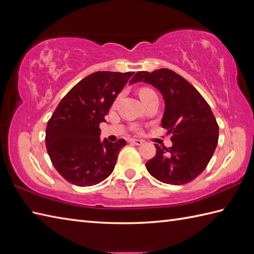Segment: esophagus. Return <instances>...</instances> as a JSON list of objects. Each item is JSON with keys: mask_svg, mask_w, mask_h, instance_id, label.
Returning <instances> with one entry per match:
<instances>
[{"mask_svg": "<svg viewBox=\"0 0 254 254\" xmlns=\"http://www.w3.org/2000/svg\"><path fill=\"white\" fill-rule=\"evenodd\" d=\"M130 142L133 143V144H135V145H142L143 144L142 139H137V138H131Z\"/></svg>", "mask_w": 254, "mask_h": 254, "instance_id": "1", "label": "esophagus"}]
</instances>
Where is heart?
<instances>
[{"label":"heart","mask_w":254,"mask_h":254,"mask_svg":"<svg viewBox=\"0 0 254 254\" xmlns=\"http://www.w3.org/2000/svg\"><path fill=\"white\" fill-rule=\"evenodd\" d=\"M150 94H155L154 90L149 89V88H142L141 90H139V97H141V99L144 98V97H146Z\"/></svg>","instance_id":"1"}]
</instances>
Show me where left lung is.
Masks as SVG:
<instances>
[{
	"label": "left lung",
	"mask_w": 254,
	"mask_h": 254,
	"mask_svg": "<svg viewBox=\"0 0 254 254\" xmlns=\"http://www.w3.org/2000/svg\"><path fill=\"white\" fill-rule=\"evenodd\" d=\"M144 82L157 88L165 100L161 126L171 134L172 146L157 144L146 169L155 179L181 186L201 175L218 143L219 127L210 107L193 85L168 68L137 72L130 84Z\"/></svg>",
	"instance_id": "8db88e82"
}]
</instances>
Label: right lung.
Returning <instances> with one entry per match:
<instances>
[{"label": "right lung", "instance_id": "1", "mask_svg": "<svg viewBox=\"0 0 254 254\" xmlns=\"http://www.w3.org/2000/svg\"><path fill=\"white\" fill-rule=\"evenodd\" d=\"M134 72H96L78 82L58 105L46 128L52 165L64 179L78 187L104 181L115 169L123 138L100 141L105 122L118 94Z\"/></svg>", "mask_w": 254, "mask_h": 254}]
</instances>
